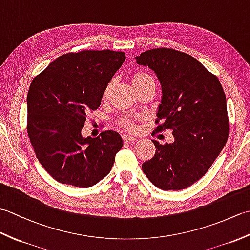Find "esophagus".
I'll return each mask as SVG.
<instances>
[{
    "label": "esophagus",
    "mask_w": 250,
    "mask_h": 250,
    "mask_svg": "<svg viewBox=\"0 0 250 250\" xmlns=\"http://www.w3.org/2000/svg\"><path fill=\"white\" fill-rule=\"evenodd\" d=\"M122 140H124V142L125 143H134L136 141V139L134 136H130V135H122Z\"/></svg>",
    "instance_id": "esophagus-1"
}]
</instances>
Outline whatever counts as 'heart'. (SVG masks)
<instances>
[{
    "instance_id": "1",
    "label": "heart",
    "mask_w": 250,
    "mask_h": 250,
    "mask_svg": "<svg viewBox=\"0 0 250 250\" xmlns=\"http://www.w3.org/2000/svg\"><path fill=\"white\" fill-rule=\"evenodd\" d=\"M131 83H132V86L134 87L136 91H139V90H141L143 87H145L148 83H155L151 75H149L148 73L143 72V71H136L132 74ZM113 86H114V83L109 82L107 83V86L105 87L104 92H103L104 100L107 99V97L111 91V89H113ZM118 125L120 128L125 129V130H129V131H133L136 128L134 119L131 118V117H126V116L121 117V118L118 120Z\"/></svg>"
}]
</instances>
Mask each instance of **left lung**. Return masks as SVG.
I'll return each instance as SVG.
<instances>
[{"label":"left lung","instance_id":"left-lung-1","mask_svg":"<svg viewBox=\"0 0 250 250\" xmlns=\"http://www.w3.org/2000/svg\"><path fill=\"white\" fill-rule=\"evenodd\" d=\"M155 71L162 87L156 131L172 130V144H159L142 164L148 179L162 190H182L208 171L230 132L226 94L219 79L185 52L156 48L136 57Z\"/></svg>","mask_w":250,"mask_h":250}]
</instances>
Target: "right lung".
<instances>
[{
    "label": "right lung",
    "instance_id": "right-lung-1",
    "mask_svg": "<svg viewBox=\"0 0 250 250\" xmlns=\"http://www.w3.org/2000/svg\"><path fill=\"white\" fill-rule=\"evenodd\" d=\"M125 60L124 52L109 49L68 52L32 81L26 131L36 158L57 182L87 188L110 172L120 134L106 130L93 139L82 130Z\"/></svg>",
    "mask_w": 250,
    "mask_h": 250
}]
</instances>
